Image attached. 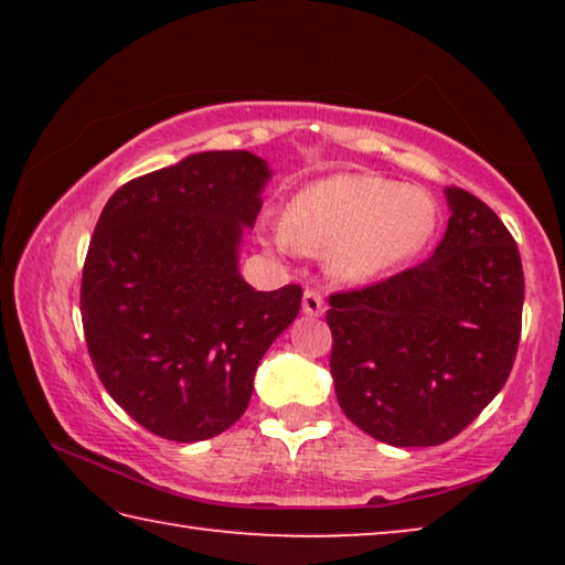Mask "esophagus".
I'll list each match as a JSON object with an SVG mask.
<instances>
[{
  "label": "esophagus",
  "instance_id": "obj_1",
  "mask_svg": "<svg viewBox=\"0 0 565 565\" xmlns=\"http://www.w3.org/2000/svg\"><path fill=\"white\" fill-rule=\"evenodd\" d=\"M301 309H303L306 317H321V313L327 311V306H323V296L319 291H313V289H306Z\"/></svg>",
  "mask_w": 565,
  "mask_h": 565
}]
</instances>
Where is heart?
I'll use <instances>...</instances> for the list:
<instances>
[{"instance_id":"1","label":"heart","mask_w":565,"mask_h":565,"mask_svg":"<svg viewBox=\"0 0 565 565\" xmlns=\"http://www.w3.org/2000/svg\"><path fill=\"white\" fill-rule=\"evenodd\" d=\"M436 224V202L424 189L376 174H333L296 191L269 242L281 252L327 254L339 281L371 284L424 252Z\"/></svg>"}]
</instances>
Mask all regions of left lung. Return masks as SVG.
I'll return each instance as SVG.
<instances>
[{
    "instance_id": "1",
    "label": "left lung",
    "mask_w": 565,
    "mask_h": 565,
    "mask_svg": "<svg viewBox=\"0 0 565 565\" xmlns=\"http://www.w3.org/2000/svg\"><path fill=\"white\" fill-rule=\"evenodd\" d=\"M444 194L451 216L431 259L329 299L339 406L401 448L461 434L503 388L521 339L519 246L481 199Z\"/></svg>"
}]
</instances>
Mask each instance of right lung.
<instances>
[{
	"label": "right lung",
	"mask_w": 565,
	"mask_h": 565,
	"mask_svg": "<svg viewBox=\"0 0 565 565\" xmlns=\"http://www.w3.org/2000/svg\"><path fill=\"white\" fill-rule=\"evenodd\" d=\"M271 169L202 151L114 191L82 271V323L109 396L161 438L204 441L248 406L259 361L299 317L301 286L238 274Z\"/></svg>",
	"instance_id": "right-lung-1"
}]
</instances>
